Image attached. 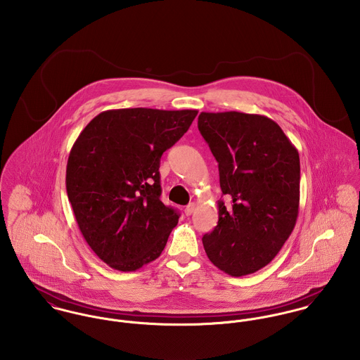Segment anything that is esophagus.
I'll use <instances>...</instances> for the list:
<instances>
[{
	"mask_svg": "<svg viewBox=\"0 0 360 360\" xmlns=\"http://www.w3.org/2000/svg\"><path fill=\"white\" fill-rule=\"evenodd\" d=\"M194 209H195V204H188V205L186 206V209H184V213H186V216H190V214H193Z\"/></svg>",
	"mask_w": 360,
	"mask_h": 360,
	"instance_id": "1",
	"label": "esophagus"
}]
</instances>
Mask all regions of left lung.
<instances>
[{"label":"left lung","mask_w":360,"mask_h":360,"mask_svg":"<svg viewBox=\"0 0 360 360\" xmlns=\"http://www.w3.org/2000/svg\"><path fill=\"white\" fill-rule=\"evenodd\" d=\"M198 129L219 163V221L202 237L209 260L241 277L269 264L291 236L300 209V154L262 115L201 112Z\"/></svg>","instance_id":"8db88e82"}]
</instances>
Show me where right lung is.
<instances>
[{
	"label": "right lung",
	"mask_w": 360,
	"mask_h": 360,
	"mask_svg": "<svg viewBox=\"0 0 360 360\" xmlns=\"http://www.w3.org/2000/svg\"><path fill=\"white\" fill-rule=\"evenodd\" d=\"M197 113L105 110L75 141L66 166L68 198L84 240L112 269L134 271L162 254L180 214L160 201V156Z\"/></svg>",
	"instance_id": "add662e5"
}]
</instances>
